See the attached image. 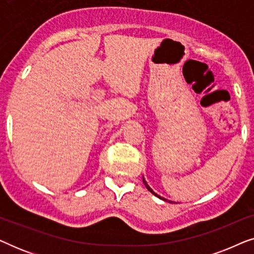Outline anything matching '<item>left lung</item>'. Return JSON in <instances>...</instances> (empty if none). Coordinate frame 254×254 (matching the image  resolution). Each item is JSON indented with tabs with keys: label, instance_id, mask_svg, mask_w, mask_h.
Returning a JSON list of instances; mask_svg holds the SVG:
<instances>
[{
	"label": "left lung",
	"instance_id": "1",
	"mask_svg": "<svg viewBox=\"0 0 254 254\" xmlns=\"http://www.w3.org/2000/svg\"><path fill=\"white\" fill-rule=\"evenodd\" d=\"M143 184H144V186L147 187V190H149V192H151L152 194H154V195H156V196H157V197H159V199H162V200L166 201V199H164V197H161V196H159V195H157V194H156V193L154 192V190H152L150 189V187H149V185H148V184H147V182H145V180H144V178H143Z\"/></svg>",
	"mask_w": 254,
	"mask_h": 254
}]
</instances>
